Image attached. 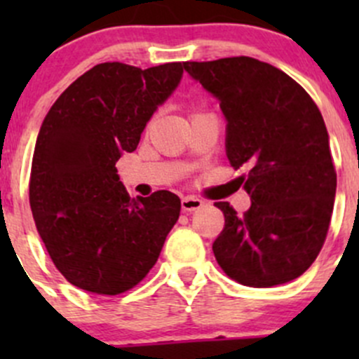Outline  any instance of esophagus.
<instances>
[{"mask_svg":"<svg viewBox=\"0 0 359 359\" xmlns=\"http://www.w3.org/2000/svg\"><path fill=\"white\" fill-rule=\"evenodd\" d=\"M203 205H205V203H203L200 198H194V196H186V198H182V201H180L182 212H186V213L196 212V210H200Z\"/></svg>","mask_w":359,"mask_h":359,"instance_id":"1","label":"esophagus"}]
</instances>
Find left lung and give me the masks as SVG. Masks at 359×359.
Returning a JSON list of instances; mask_svg holds the SVG:
<instances>
[{
    "instance_id": "left-lung-1",
    "label": "left lung",
    "mask_w": 359,
    "mask_h": 359,
    "mask_svg": "<svg viewBox=\"0 0 359 359\" xmlns=\"http://www.w3.org/2000/svg\"><path fill=\"white\" fill-rule=\"evenodd\" d=\"M220 100L226 153L252 206L238 215L217 201L224 229L213 253L224 273L247 287H274L306 273L327 240L337 172L323 116L290 76L252 57L184 62Z\"/></svg>"
}]
</instances>
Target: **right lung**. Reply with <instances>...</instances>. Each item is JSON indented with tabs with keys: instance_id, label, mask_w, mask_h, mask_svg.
Listing matches in <instances>:
<instances>
[{
	"instance_id": "1",
	"label": "right lung",
	"mask_w": 359,
	"mask_h": 359,
	"mask_svg": "<svg viewBox=\"0 0 359 359\" xmlns=\"http://www.w3.org/2000/svg\"><path fill=\"white\" fill-rule=\"evenodd\" d=\"M182 72L184 62L97 64L43 119L29 203L50 259L81 290L118 295L139 285L179 219L180 200L170 191L132 200L116 161L137 149Z\"/></svg>"
}]
</instances>
